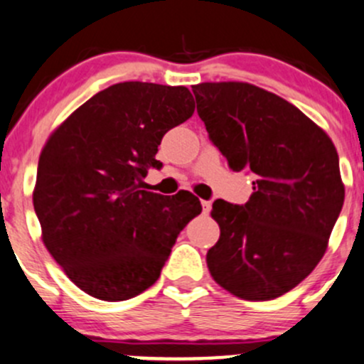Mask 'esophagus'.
<instances>
[{
  "label": "esophagus",
  "mask_w": 364,
  "mask_h": 364,
  "mask_svg": "<svg viewBox=\"0 0 364 364\" xmlns=\"http://www.w3.org/2000/svg\"><path fill=\"white\" fill-rule=\"evenodd\" d=\"M201 207H203L205 213H208L210 207H212V203H210V201H207V200H201Z\"/></svg>",
  "instance_id": "34e87169"
}]
</instances>
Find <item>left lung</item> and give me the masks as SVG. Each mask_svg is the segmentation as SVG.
Returning a JSON list of instances; mask_svg holds the SVG:
<instances>
[{
  "instance_id": "8db88e82",
  "label": "left lung",
  "mask_w": 364,
  "mask_h": 364,
  "mask_svg": "<svg viewBox=\"0 0 364 364\" xmlns=\"http://www.w3.org/2000/svg\"><path fill=\"white\" fill-rule=\"evenodd\" d=\"M198 115L233 171H252L245 205L213 201L220 237L210 275L237 298H279L328 249L346 187L331 138L299 108L247 82L193 85Z\"/></svg>"
}]
</instances>
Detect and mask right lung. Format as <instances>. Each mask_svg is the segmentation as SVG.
I'll use <instances>...</instances> for the list:
<instances>
[{"label":"right lung","instance_id":"add662e5","mask_svg":"<svg viewBox=\"0 0 364 364\" xmlns=\"http://www.w3.org/2000/svg\"><path fill=\"white\" fill-rule=\"evenodd\" d=\"M194 114L183 85L121 82L52 131L38 161L33 205L42 240L68 279L103 301L152 286L181 231L201 213L189 191H147L149 168L171 127Z\"/></svg>","mask_w":364,"mask_h":364}]
</instances>
